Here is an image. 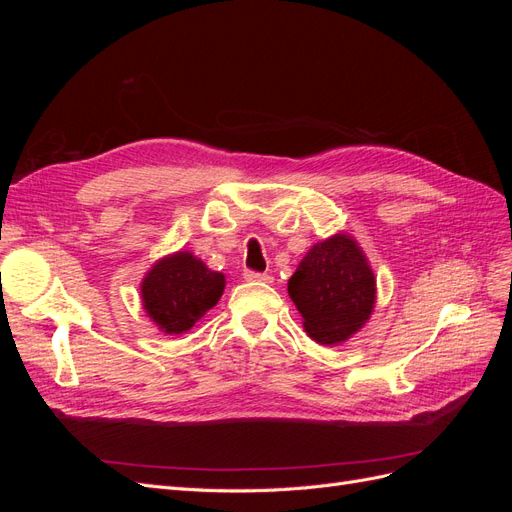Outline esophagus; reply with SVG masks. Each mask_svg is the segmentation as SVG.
<instances>
[{"instance_id":"obj_1","label":"esophagus","mask_w":512,"mask_h":512,"mask_svg":"<svg viewBox=\"0 0 512 512\" xmlns=\"http://www.w3.org/2000/svg\"><path fill=\"white\" fill-rule=\"evenodd\" d=\"M243 277L247 282H271V275L267 273H258V271H245Z\"/></svg>"}]
</instances>
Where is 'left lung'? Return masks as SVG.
<instances>
[{"label": "left lung", "mask_w": 512, "mask_h": 512, "mask_svg": "<svg viewBox=\"0 0 512 512\" xmlns=\"http://www.w3.org/2000/svg\"><path fill=\"white\" fill-rule=\"evenodd\" d=\"M288 294L318 344H342L374 312L376 277L350 235H333L305 254L288 280Z\"/></svg>", "instance_id": "obj_1"}]
</instances>
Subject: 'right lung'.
Instances as JSON below:
<instances>
[{
    "instance_id": "add662e5",
    "label": "right lung",
    "mask_w": 512,
    "mask_h": 512,
    "mask_svg": "<svg viewBox=\"0 0 512 512\" xmlns=\"http://www.w3.org/2000/svg\"><path fill=\"white\" fill-rule=\"evenodd\" d=\"M226 280L190 252H175L151 267L141 284L147 316L168 335L190 331L220 301Z\"/></svg>"
}]
</instances>
